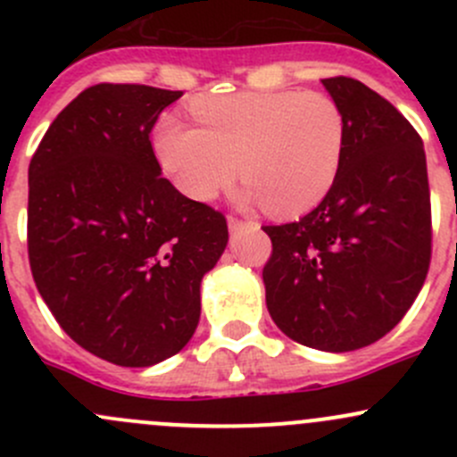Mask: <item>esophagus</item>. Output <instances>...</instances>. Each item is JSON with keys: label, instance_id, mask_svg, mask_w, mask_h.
I'll list each match as a JSON object with an SVG mask.
<instances>
[{"label": "esophagus", "instance_id": "esophagus-1", "mask_svg": "<svg viewBox=\"0 0 457 457\" xmlns=\"http://www.w3.org/2000/svg\"><path fill=\"white\" fill-rule=\"evenodd\" d=\"M228 225H229V229H232V232H237V229H241L243 225H250V223H245V220L237 219V216H229ZM252 225H256V223H252Z\"/></svg>", "mask_w": 457, "mask_h": 457}]
</instances>
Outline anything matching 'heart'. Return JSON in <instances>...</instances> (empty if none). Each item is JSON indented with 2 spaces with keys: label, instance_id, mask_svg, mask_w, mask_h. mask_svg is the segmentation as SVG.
Wrapping results in <instances>:
<instances>
[{
  "label": "heart",
  "instance_id": "heart-1",
  "mask_svg": "<svg viewBox=\"0 0 457 457\" xmlns=\"http://www.w3.org/2000/svg\"><path fill=\"white\" fill-rule=\"evenodd\" d=\"M198 126L165 114L154 154L172 186L210 203L241 174L247 196L274 214H298L327 196L343 165L347 121L322 92H234L192 104Z\"/></svg>",
  "mask_w": 457,
  "mask_h": 457
}]
</instances>
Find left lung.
<instances>
[{"label":"left lung","mask_w":457,"mask_h":457,"mask_svg":"<svg viewBox=\"0 0 457 457\" xmlns=\"http://www.w3.org/2000/svg\"><path fill=\"white\" fill-rule=\"evenodd\" d=\"M347 121L334 187L294 223L265 225L271 320L320 352H353L389 334L431 261L427 156L411 123L352 77L322 79Z\"/></svg>","instance_id":"1"}]
</instances>
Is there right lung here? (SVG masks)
I'll return each mask as SVG.
<instances>
[{
	"label": "right lung",
	"instance_id": "add662e5",
	"mask_svg": "<svg viewBox=\"0 0 457 457\" xmlns=\"http://www.w3.org/2000/svg\"><path fill=\"white\" fill-rule=\"evenodd\" d=\"M181 90L86 87L50 123L29 168V261L41 298L77 345L150 367L195 334L201 280L228 245L220 212L183 196L152 150Z\"/></svg>",
	"mask_w": 457,
	"mask_h": 457
}]
</instances>
